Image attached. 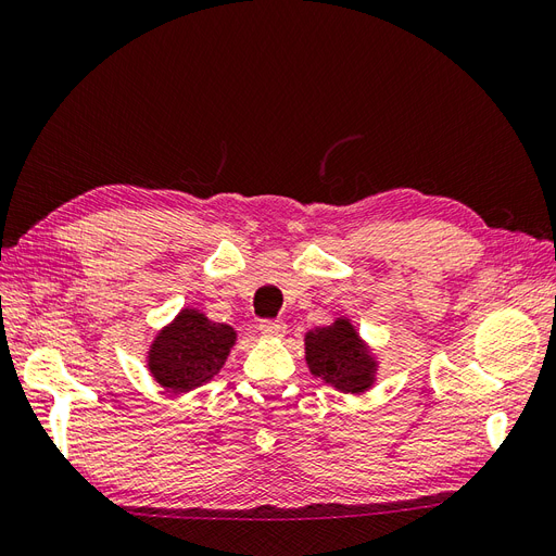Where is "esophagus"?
I'll use <instances>...</instances> for the list:
<instances>
[{"label": "esophagus", "instance_id": "esophagus-1", "mask_svg": "<svg viewBox=\"0 0 556 556\" xmlns=\"http://www.w3.org/2000/svg\"><path fill=\"white\" fill-rule=\"evenodd\" d=\"M285 329H288V325H285L282 319H262L260 323V331L268 336V339H280Z\"/></svg>", "mask_w": 556, "mask_h": 556}]
</instances>
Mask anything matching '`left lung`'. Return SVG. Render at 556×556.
<instances>
[{
  "label": "left lung",
  "instance_id": "left-lung-1",
  "mask_svg": "<svg viewBox=\"0 0 556 556\" xmlns=\"http://www.w3.org/2000/svg\"><path fill=\"white\" fill-rule=\"evenodd\" d=\"M304 350L311 376L333 387L336 392L362 396L378 382V352L364 341L348 315H339L327 327L306 331Z\"/></svg>",
  "mask_w": 556,
  "mask_h": 556
}]
</instances>
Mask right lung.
I'll return each mask as SVG.
<instances>
[{
  "label": "right lung",
  "instance_id": "1",
  "mask_svg": "<svg viewBox=\"0 0 556 556\" xmlns=\"http://www.w3.org/2000/svg\"><path fill=\"white\" fill-rule=\"evenodd\" d=\"M237 341L231 325L213 323L204 311L185 306L155 331L146 348V366L162 390L188 394L223 371Z\"/></svg>",
  "mask_w": 556,
  "mask_h": 556
}]
</instances>
